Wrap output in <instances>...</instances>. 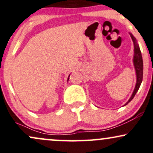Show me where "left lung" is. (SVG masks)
Here are the masks:
<instances>
[{"instance_id":"obj_1","label":"left lung","mask_w":153,"mask_h":153,"mask_svg":"<svg viewBox=\"0 0 153 153\" xmlns=\"http://www.w3.org/2000/svg\"><path fill=\"white\" fill-rule=\"evenodd\" d=\"M130 35H131L132 40L133 42V45H134V55H133V65H134L135 74H136V84H135L134 90H133V94H132L131 98H130L128 101L124 105H126L132 99L135 97V94L138 91L139 88H140L141 83L143 81V57L142 54H141V52L140 50V47H139L138 44H137L136 39L133 36V34L129 33Z\"/></svg>"}]
</instances>
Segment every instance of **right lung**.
Wrapping results in <instances>:
<instances>
[{
  "label": "right lung",
  "mask_w": 153,
  "mask_h": 153,
  "mask_svg": "<svg viewBox=\"0 0 153 153\" xmlns=\"http://www.w3.org/2000/svg\"><path fill=\"white\" fill-rule=\"evenodd\" d=\"M69 76H70V75H69V76H68V79H67V82H68V81H69Z\"/></svg>",
  "instance_id": "1"
}]
</instances>
